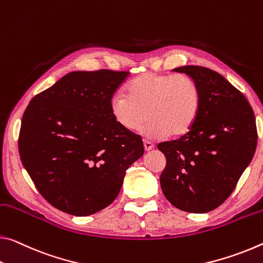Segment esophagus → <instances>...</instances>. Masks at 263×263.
<instances>
[{"label":"esophagus","instance_id":"34e87169","mask_svg":"<svg viewBox=\"0 0 263 263\" xmlns=\"http://www.w3.org/2000/svg\"><path fill=\"white\" fill-rule=\"evenodd\" d=\"M153 147H154V144L153 143H151V141H148L146 139L144 140V148H145V151H151Z\"/></svg>","mask_w":263,"mask_h":263}]
</instances>
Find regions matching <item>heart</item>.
I'll list each match as a JSON object with an SVG mask.
<instances>
[{
  "mask_svg": "<svg viewBox=\"0 0 263 263\" xmlns=\"http://www.w3.org/2000/svg\"><path fill=\"white\" fill-rule=\"evenodd\" d=\"M201 92L186 74L147 72L128 83L126 95L117 93L110 110L115 122L127 132L139 131L151 137H181L197 122Z\"/></svg>",
  "mask_w": 263,
  "mask_h": 263,
  "instance_id": "heart-1",
  "label": "heart"
}]
</instances>
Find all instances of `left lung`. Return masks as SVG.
I'll list each match as a JSON object with an SVG mask.
<instances>
[{"mask_svg":"<svg viewBox=\"0 0 263 263\" xmlns=\"http://www.w3.org/2000/svg\"><path fill=\"white\" fill-rule=\"evenodd\" d=\"M173 71L194 79L201 109L186 135L158 144L166 157L160 186L174 207L207 213L226 201L251 164L257 144L255 116L245 96L213 70L186 65Z\"/></svg>","mask_w":263,"mask_h":263,"instance_id":"1","label":"left lung"}]
</instances>
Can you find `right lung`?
Returning <instances> with one entry per match:
<instances>
[{
    "mask_svg": "<svg viewBox=\"0 0 263 263\" xmlns=\"http://www.w3.org/2000/svg\"><path fill=\"white\" fill-rule=\"evenodd\" d=\"M127 71H73L36 95L24 111L21 161L37 191L65 213L102 211L119 194L126 170L144 154L141 137L123 130L110 103Z\"/></svg>",
    "mask_w": 263,
    "mask_h": 263,
    "instance_id": "obj_1",
    "label": "right lung"
}]
</instances>
